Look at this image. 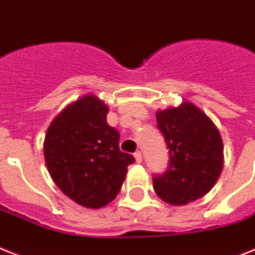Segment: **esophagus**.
Returning a JSON list of instances; mask_svg holds the SVG:
<instances>
[{"instance_id":"esophagus-1","label":"esophagus","mask_w":255,"mask_h":255,"mask_svg":"<svg viewBox=\"0 0 255 255\" xmlns=\"http://www.w3.org/2000/svg\"><path fill=\"white\" fill-rule=\"evenodd\" d=\"M134 160H136V162L140 163L142 161V156H141V152L140 150H137V152H134Z\"/></svg>"}]
</instances>
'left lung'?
I'll return each instance as SVG.
<instances>
[{"mask_svg":"<svg viewBox=\"0 0 255 255\" xmlns=\"http://www.w3.org/2000/svg\"><path fill=\"white\" fill-rule=\"evenodd\" d=\"M156 119L170 162L165 174L153 178V187L167 204L186 206L208 194L220 177L223 138L210 117L190 101L158 110Z\"/></svg>","mask_w":255,"mask_h":255,"instance_id":"left-lung-1","label":"left lung"}]
</instances>
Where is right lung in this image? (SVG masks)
Returning a JSON list of instances; mask_svg holds the SVG:
<instances>
[{
	"label": "right lung",
	"instance_id": "add662e5",
	"mask_svg": "<svg viewBox=\"0 0 255 255\" xmlns=\"http://www.w3.org/2000/svg\"><path fill=\"white\" fill-rule=\"evenodd\" d=\"M109 107L94 94L78 98L51 122L45 165L56 186L80 206L98 210L117 198L134 158L119 149V132L107 124Z\"/></svg>",
	"mask_w": 255,
	"mask_h": 255
}]
</instances>
